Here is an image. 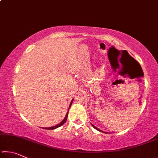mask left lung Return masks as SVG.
Listing matches in <instances>:
<instances>
[{
    "label": "left lung",
    "instance_id": "obj_1",
    "mask_svg": "<svg viewBox=\"0 0 158 158\" xmlns=\"http://www.w3.org/2000/svg\"><path fill=\"white\" fill-rule=\"evenodd\" d=\"M91 125H92V126H93V127H94V128H95V129H96V130H98V131H100V132H104L102 130H100V129H98V128H97V127H96L95 126H94V125H93V124H91ZM105 133H106V132H105Z\"/></svg>",
    "mask_w": 158,
    "mask_h": 158
}]
</instances>
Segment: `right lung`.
<instances>
[{"label":"right lung","mask_w":158,"mask_h":158,"mask_svg":"<svg viewBox=\"0 0 158 158\" xmlns=\"http://www.w3.org/2000/svg\"><path fill=\"white\" fill-rule=\"evenodd\" d=\"M73 100L71 101V104H70V105H69V109H68V112H67V114H66V115H65V117L64 118V119L62 121H61V122L60 123H58V125H55V126H53V127H44V129H47V130H54V129H56V128H58V127H60L61 125H63L64 123H65L66 121H67V118H68V116L69 109V108H70L72 104H73Z\"/></svg>","instance_id":"obj_1"}]
</instances>
